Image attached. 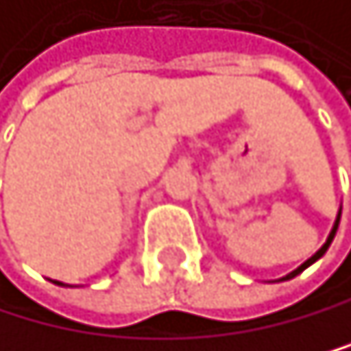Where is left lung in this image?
<instances>
[{
	"label": "left lung",
	"mask_w": 351,
	"mask_h": 351,
	"mask_svg": "<svg viewBox=\"0 0 351 351\" xmlns=\"http://www.w3.org/2000/svg\"><path fill=\"white\" fill-rule=\"evenodd\" d=\"M339 221H341V217H339V219H336V223H334V230H332V234L328 237V241H325V245H323V247L319 250V252H316V254H314L312 258H307V261H305V263H303L301 267H296V269H294V272H290V274H287V276H283V281H287V278H294L296 274H301V272H303V269H305V267H310V265H312L314 261H319V258H321V256H323L325 252H328V247H330V243H332V241H334V234H336V230H339Z\"/></svg>",
	"instance_id": "1"
}]
</instances>
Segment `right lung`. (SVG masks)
Returning <instances> with one entry per match:
<instances>
[{
    "mask_svg": "<svg viewBox=\"0 0 351 351\" xmlns=\"http://www.w3.org/2000/svg\"><path fill=\"white\" fill-rule=\"evenodd\" d=\"M55 283H61V281H55Z\"/></svg>",
    "mask_w": 351,
    "mask_h": 351,
    "instance_id": "1",
    "label": "right lung"
}]
</instances>
